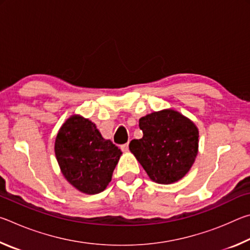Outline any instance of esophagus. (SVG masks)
I'll return each instance as SVG.
<instances>
[{
  "label": "esophagus",
  "instance_id": "34e87169",
  "mask_svg": "<svg viewBox=\"0 0 250 250\" xmlns=\"http://www.w3.org/2000/svg\"><path fill=\"white\" fill-rule=\"evenodd\" d=\"M120 147H121V150L124 151V152H128L129 151V145H128V143H125V145H122Z\"/></svg>",
  "mask_w": 250,
  "mask_h": 250
}]
</instances>
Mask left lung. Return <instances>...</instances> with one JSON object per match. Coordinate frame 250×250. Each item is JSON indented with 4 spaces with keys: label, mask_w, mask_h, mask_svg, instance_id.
<instances>
[{
    "label": "left lung",
    "mask_w": 250,
    "mask_h": 250,
    "mask_svg": "<svg viewBox=\"0 0 250 250\" xmlns=\"http://www.w3.org/2000/svg\"><path fill=\"white\" fill-rule=\"evenodd\" d=\"M139 126L143 137L129 149L150 179L159 184L183 179L198 152L196 125L174 109H163L140 118Z\"/></svg>",
    "instance_id": "obj_1"
}]
</instances>
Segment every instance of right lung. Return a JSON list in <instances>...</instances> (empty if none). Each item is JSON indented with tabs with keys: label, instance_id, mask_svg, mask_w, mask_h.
<instances>
[{
	"label": "right lung",
	"instance_id": "1",
	"mask_svg": "<svg viewBox=\"0 0 250 250\" xmlns=\"http://www.w3.org/2000/svg\"><path fill=\"white\" fill-rule=\"evenodd\" d=\"M121 154L94 122L80 115L70 116L55 140V155L62 175L75 188L89 195L107 188Z\"/></svg>",
	"mask_w": 250,
	"mask_h": 250
}]
</instances>
